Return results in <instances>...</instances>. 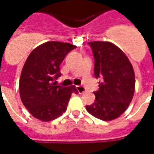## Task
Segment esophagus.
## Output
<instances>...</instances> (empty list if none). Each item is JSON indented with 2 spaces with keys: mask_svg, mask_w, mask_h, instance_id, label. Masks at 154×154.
I'll list each match as a JSON object with an SVG mask.
<instances>
[{
  "mask_svg": "<svg viewBox=\"0 0 154 154\" xmlns=\"http://www.w3.org/2000/svg\"><path fill=\"white\" fill-rule=\"evenodd\" d=\"M76 88H77V90L78 91V92H79L80 94H81V93H84V92H85V88H84L83 86L77 85V86H76Z\"/></svg>",
  "mask_w": 154,
  "mask_h": 154,
  "instance_id": "34e87169",
  "label": "esophagus"
}]
</instances>
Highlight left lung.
Returning a JSON list of instances; mask_svg holds the SVG:
<instances>
[{
  "mask_svg": "<svg viewBox=\"0 0 154 154\" xmlns=\"http://www.w3.org/2000/svg\"><path fill=\"white\" fill-rule=\"evenodd\" d=\"M94 56V76L101 78L93 92L94 103L86 105L92 116L103 121L119 118L133 99L135 77L133 66L120 49L109 42H88Z\"/></svg>",
  "mask_w": 154,
  "mask_h": 154,
  "instance_id": "left-lung-1",
  "label": "left lung"
}]
</instances>
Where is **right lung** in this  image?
Segmentation results:
<instances>
[{"mask_svg":"<svg viewBox=\"0 0 154 154\" xmlns=\"http://www.w3.org/2000/svg\"><path fill=\"white\" fill-rule=\"evenodd\" d=\"M76 48L68 42H47L34 49L25 62L19 83L23 105L35 118L54 120L66 112L74 85H55L61 77L59 66L67 54Z\"/></svg>","mask_w":154,"mask_h":154,"instance_id":"right-lung-1","label":"right lung"}]
</instances>
